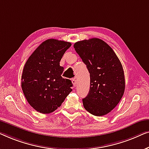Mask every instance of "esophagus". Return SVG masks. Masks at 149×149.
<instances>
[{
	"label": "esophagus",
	"instance_id": "esophagus-1",
	"mask_svg": "<svg viewBox=\"0 0 149 149\" xmlns=\"http://www.w3.org/2000/svg\"><path fill=\"white\" fill-rule=\"evenodd\" d=\"M72 83H73V85H74V87L76 86H77V79H75V78H74V79H72Z\"/></svg>",
	"mask_w": 149,
	"mask_h": 149
}]
</instances>
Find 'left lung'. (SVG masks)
<instances>
[{
  "label": "left lung",
  "mask_w": 149,
  "mask_h": 149,
  "mask_svg": "<svg viewBox=\"0 0 149 149\" xmlns=\"http://www.w3.org/2000/svg\"><path fill=\"white\" fill-rule=\"evenodd\" d=\"M74 47L90 73L91 86L83 105L90 113L102 116L117 106L125 91L120 61L111 48L99 38L75 42Z\"/></svg>",
  "instance_id": "1"
}]
</instances>
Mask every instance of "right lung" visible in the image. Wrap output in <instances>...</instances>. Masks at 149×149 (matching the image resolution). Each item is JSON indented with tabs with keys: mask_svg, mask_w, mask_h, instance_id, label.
<instances>
[{
	"mask_svg": "<svg viewBox=\"0 0 149 149\" xmlns=\"http://www.w3.org/2000/svg\"><path fill=\"white\" fill-rule=\"evenodd\" d=\"M72 46L68 42L49 39L33 51L25 64L22 88L32 107L41 113H50L61 105L73 86L70 79L61 76L59 63Z\"/></svg>",
	"mask_w": 149,
	"mask_h": 149,
	"instance_id": "right-lung-1",
	"label": "right lung"
}]
</instances>
